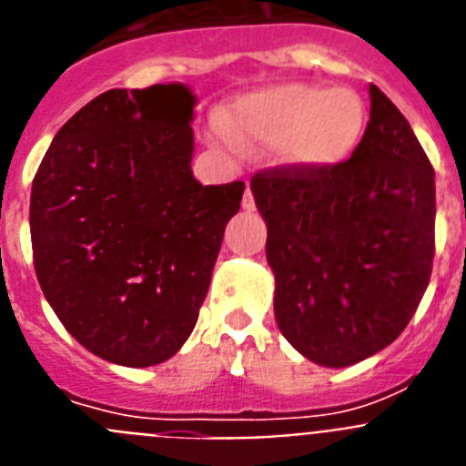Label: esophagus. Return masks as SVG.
<instances>
[{"label":"esophagus","mask_w":466,"mask_h":466,"mask_svg":"<svg viewBox=\"0 0 466 466\" xmlns=\"http://www.w3.org/2000/svg\"><path fill=\"white\" fill-rule=\"evenodd\" d=\"M242 208H245L247 212H254V208H257V205H254L252 188H249V187H247V191H245V198H242Z\"/></svg>","instance_id":"obj_1"}]
</instances>
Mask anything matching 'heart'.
Listing matches in <instances>:
<instances>
[{
    "instance_id": "obj_1",
    "label": "heart",
    "mask_w": 466,
    "mask_h": 466,
    "mask_svg": "<svg viewBox=\"0 0 466 466\" xmlns=\"http://www.w3.org/2000/svg\"><path fill=\"white\" fill-rule=\"evenodd\" d=\"M221 126L245 149H275L284 166L331 170L360 151L369 106L348 86L284 84L240 97Z\"/></svg>"
}]
</instances>
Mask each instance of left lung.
<instances>
[{
  "mask_svg": "<svg viewBox=\"0 0 466 466\" xmlns=\"http://www.w3.org/2000/svg\"><path fill=\"white\" fill-rule=\"evenodd\" d=\"M364 142L331 170L252 177L268 226L275 319L306 360L352 366L397 340L434 258V170L413 127L378 86Z\"/></svg>",
  "mask_w": 466,
  "mask_h": 466,
  "instance_id": "obj_1",
  "label": "left lung"
}]
</instances>
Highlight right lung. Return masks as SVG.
I'll list each match as a JSON object with an SVG mask.
<instances>
[{"instance_id": "add662e5", "label": "right lung", "mask_w": 466, "mask_h": 466, "mask_svg": "<svg viewBox=\"0 0 466 466\" xmlns=\"http://www.w3.org/2000/svg\"><path fill=\"white\" fill-rule=\"evenodd\" d=\"M184 84L114 88L53 137L32 182L36 279L88 352L144 369L177 355L198 322L245 184L193 177Z\"/></svg>"}]
</instances>
